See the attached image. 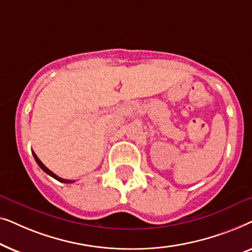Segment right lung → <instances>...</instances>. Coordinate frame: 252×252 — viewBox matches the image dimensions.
<instances>
[{"label":"right lung","mask_w":252,"mask_h":252,"mask_svg":"<svg viewBox=\"0 0 252 252\" xmlns=\"http://www.w3.org/2000/svg\"><path fill=\"white\" fill-rule=\"evenodd\" d=\"M32 154H33V156H34V159H35V161H36V163H37V165H39V166H40L41 168H42V170H43L44 172H46L47 174H49L50 177H53L54 179H56V180H58V181H60V182H64V184H72V182H74V180H66V179H63V178H60V177H58V175L55 174L54 172H51V171L49 170V168L44 166L42 161H41V160L39 159V158H37L36 155L34 154V151H32Z\"/></svg>","instance_id":"right-lung-1"}]
</instances>
